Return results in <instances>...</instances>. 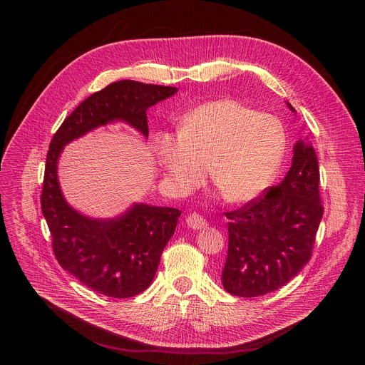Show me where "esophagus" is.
<instances>
[{
    "label": "esophagus",
    "mask_w": 365,
    "mask_h": 365,
    "mask_svg": "<svg viewBox=\"0 0 365 365\" xmlns=\"http://www.w3.org/2000/svg\"><path fill=\"white\" fill-rule=\"evenodd\" d=\"M186 224H187V227H190L192 230H205V228L207 227L206 220H205L202 215L196 214V212L189 214V215L186 217Z\"/></svg>",
    "instance_id": "obj_1"
}]
</instances>
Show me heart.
<instances>
[{"mask_svg":"<svg viewBox=\"0 0 365 365\" xmlns=\"http://www.w3.org/2000/svg\"><path fill=\"white\" fill-rule=\"evenodd\" d=\"M282 123L234 99L203 103L189 113L179 134L158 138V159L178 192L211 180L232 203L257 197L273 180L284 154Z\"/></svg>","mask_w":365,"mask_h":365,"instance_id":"heart-1","label":"heart"}]
</instances>
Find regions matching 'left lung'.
I'll use <instances>...</instances> for the list:
<instances>
[{"mask_svg":"<svg viewBox=\"0 0 365 365\" xmlns=\"http://www.w3.org/2000/svg\"><path fill=\"white\" fill-rule=\"evenodd\" d=\"M225 215L230 222L224 289L234 296L257 297L289 283L310 259L324 215L314 147L299 140L283 182Z\"/></svg>","mask_w":365,"mask_h":365,"instance_id":"left-lung-1","label":"left lung"}]
</instances>
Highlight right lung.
<instances>
[{
    "label": "right lung",
    "instance_id": "add662e5",
    "mask_svg": "<svg viewBox=\"0 0 365 365\" xmlns=\"http://www.w3.org/2000/svg\"><path fill=\"white\" fill-rule=\"evenodd\" d=\"M176 92L175 86L127 79L110 83L81 102L50 141L40 203L51 247L62 269L96 293L125 299L144 292L175 234L180 211L134 203L117 218H88L73 210L61 190L59 155L68 143L114 121H124L148 137L147 110Z\"/></svg>",
    "mask_w": 365,
    "mask_h": 365
}]
</instances>
